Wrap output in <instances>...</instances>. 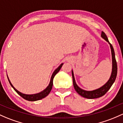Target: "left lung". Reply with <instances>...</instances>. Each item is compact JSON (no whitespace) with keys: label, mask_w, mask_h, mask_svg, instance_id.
Segmentation results:
<instances>
[{"label":"left lung","mask_w":123,"mask_h":123,"mask_svg":"<svg viewBox=\"0 0 123 123\" xmlns=\"http://www.w3.org/2000/svg\"><path fill=\"white\" fill-rule=\"evenodd\" d=\"M101 37L103 39L105 40L107 42H108L110 44L111 48V55H112V62H113V68H112V72L111 74V77L110 78L109 80L105 84H104L101 87H100L97 90H93V91H85V90H82V89L80 88V87L77 85L75 82V80L74 78V75L73 71H72V80H73V85L74 87L75 90L77 91L78 94L81 95L83 97L86 98L88 99H93V98H97L101 97L105 95V93L110 90L111 86L113 84L115 80H116V77H117V62H116V58H115V53L114 51L112 45L108 41V38H107V36L105 34L104 32H102L101 33Z\"/></svg>","instance_id":"obj_1"}]
</instances>
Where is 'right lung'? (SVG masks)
<instances>
[{"label":"right lung","instance_id":"add662e5","mask_svg":"<svg viewBox=\"0 0 123 123\" xmlns=\"http://www.w3.org/2000/svg\"><path fill=\"white\" fill-rule=\"evenodd\" d=\"M62 65H63V64H61V65H59V67H58V68H56V69H55V71H54V73H53L52 75L51 80H50L49 84L48 86L46 88V89H45L43 91H41V92L38 93V94L28 95V94H23V93L19 92V91H18V90H16V89L13 86L12 84H11V82H10V80H9V78H8L9 82L10 85L12 86L13 88L15 90V91H16V92H17L18 94H19V95H20V96H21L23 98L26 99V100L30 101H38V100H39V99H41L43 98L46 97L47 96V95H48L49 94V92H51V91L52 90V88L53 80H54V77H55V75H56V74H57L58 72L59 71V70H60L61 68V67H62Z\"/></svg>","mask_w":123,"mask_h":123}]
</instances>
